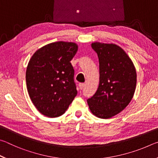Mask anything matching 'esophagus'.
Masks as SVG:
<instances>
[{"instance_id":"1","label":"esophagus","mask_w":158,"mask_h":158,"mask_svg":"<svg viewBox=\"0 0 158 158\" xmlns=\"http://www.w3.org/2000/svg\"><path fill=\"white\" fill-rule=\"evenodd\" d=\"M79 89L81 90L84 89V88L85 87V84H84V83H81V84H79Z\"/></svg>"}]
</instances>
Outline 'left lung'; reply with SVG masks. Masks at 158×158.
<instances>
[{
  "instance_id": "obj_1",
  "label": "left lung",
  "mask_w": 158,
  "mask_h": 158,
  "mask_svg": "<svg viewBox=\"0 0 158 158\" xmlns=\"http://www.w3.org/2000/svg\"><path fill=\"white\" fill-rule=\"evenodd\" d=\"M100 64V84L97 91L87 100L90 111L100 118L119 114L130 102L135 91L137 73L123 49L114 44L94 42Z\"/></svg>"
}]
</instances>
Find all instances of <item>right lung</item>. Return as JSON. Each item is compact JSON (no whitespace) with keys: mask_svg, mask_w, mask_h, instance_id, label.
I'll list each match as a JSON object with an SVG mask.
<instances>
[{"mask_svg":"<svg viewBox=\"0 0 158 158\" xmlns=\"http://www.w3.org/2000/svg\"><path fill=\"white\" fill-rule=\"evenodd\" d=\"M77 49L73 42H53L36 51L29 61L26 73L28 92L44 116L63 115L77 95L70 63Z\"/></svg>","mask_w":158,"mask_h":158,"instance_id":"obj_1","label":"right lung"}]
</instances>
